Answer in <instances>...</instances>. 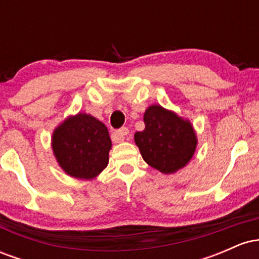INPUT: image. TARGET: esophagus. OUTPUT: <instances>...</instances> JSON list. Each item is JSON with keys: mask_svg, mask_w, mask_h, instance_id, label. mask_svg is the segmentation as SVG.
I'll return each instance as SVG.
<instances>
[{"mask_svg": "<svg viewBox=\"0 0 259 259\" xmlns=\"http://www.w3.org/2000/svg\"><path fill=\"white\" fill-rule=\"evenodd\" d=\"M127 134H129V129H127V127H121V129L113 133L112 140L114 142H121L125 140V136L127 135Z\"/></svg>", "mask_w": 259, "mask_h": 259, "instance_id": "34e87169", "label": "esophagus"}]
</instances>
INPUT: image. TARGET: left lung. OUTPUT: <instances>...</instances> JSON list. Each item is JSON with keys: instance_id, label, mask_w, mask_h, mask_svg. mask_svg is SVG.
Returning <instances> with one entry per match:
<instances>
[{"instance_id": "8db88e82", "label": "left lung", "mask_w": 259, "mask_h": 259, "mask_svg": "<svg viewBox=\"0 0 259 259\" xmlns=\"http://www.w3.org/2000/svg\"><path fill=\"white\" fill-rule=\"evenodd\" d=\"M144 121L145 129L134 139L145 162L163 174L185 167L197 146L191 123L159 105L148 107Z\"/></svg>"}]
</instances>
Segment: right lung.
I'll list each match as a JSON object with an SVG mask.
<instances>
[{"mask_svg":"<svg viewBox=\"0 0 259 259\" xmlns=\"http://www.w3.org/2000/svg\"><path fill=\"white\" fill-rule=\"evenodd\" d=\"M111 148L105 124L86 113L68 117L52 135V150L58 164L76 179L96 178L108 164Z\"/></svg>","mask_w":259,"mask_h":259,"instance_id":"1","label":"right lung"}]
</instances>
